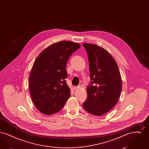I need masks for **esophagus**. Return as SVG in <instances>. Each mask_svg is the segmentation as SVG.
Returning a JSON list of instances; mask_svg holds the SVG:
<instances>
[{
  "label": "esophagus",
  "mask_w": 149,
  "mask_h": 149,
  "mask_svg": "<svg viewBox=\"0 0 149 149\" xmlns=\"http://www.w3.org/2000/svg\"><path fill=\"white\" fill-rule=\"evenodd\" d=\"M79 88V86H73L72 88L74 90H76V89H78Z\"/></svg>",
  "instance_id": "1"
}]
</instances>
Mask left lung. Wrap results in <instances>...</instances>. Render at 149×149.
Listing matches in <instances>:
<instances>
[{
    "instance_id": "8db88e82",
    "label": "left lung",
    "mask_w": 149,
    "mask_h": 149,
    "mask_svg": "<svg viewBox=\"0 0 149 149\" xmlns=\"http://www.w3.org/2000/svg\"><path fill=\"white\" fill-rule=\"evenodd\" d=\"M88 53L91 84L86 88L87 99L83 103L86 111L103 116L117 103L122 91L120 72L115 60L104 49L85 43Z\"/></svg>"
}]
</instances>
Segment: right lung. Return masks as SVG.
Instances as JSON below:
<instances>
[{
  "label": "right lung",
  "mask_w": 149,
  "mask_h": 149,
  "mask_svg": "<svg viewBox=\"0 0 149 149\" xmlns=\"http://www.w3.org/2000/svg\"><path fill=\"white\" fill-rule=\"evenodd\" d=\"M80 45L69 41L54 43L36 58L29 78V89L36 108L51 115L60 111L70 97L65 79L66 65L71 54Z\"/></svg>",
  "instance_id": "right-lung-1"
}]
</instances>
